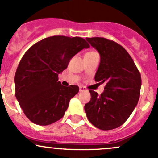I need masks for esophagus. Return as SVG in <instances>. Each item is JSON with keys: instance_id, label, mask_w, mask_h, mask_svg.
Wrapping results in <instances>:
<instances>
[{"instance_id": "obj_1", "label": "esophagus", "mask_w": 158, "mask_h": 158, "mask_svg": "<svg viewBox=\"0 0 158 158\" xmlns=\"http://www.w3.org/2000/svg\"><path fill=\"white\" fill-rule=\"evenodd\" d=\"M86 89L84 87H79V91L80 92H83V91H85Z\"/></svg>"}]
</instances>
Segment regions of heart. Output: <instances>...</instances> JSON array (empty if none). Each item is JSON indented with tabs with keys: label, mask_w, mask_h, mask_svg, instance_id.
Masks as SVG:
<instances>
[{
	"label": "heart",
	"mask_w": 158,
	"mask_h": 158,
	"mask_svg": "<svg viewBox=\"0 0 158 158\" xmlns=\"http://www.w3.org/2000/svg\"><path fill=\"white\" fill-rule=\"evenodd\" d=\"M90 53H94V52H87V54H90Z\"/></svg>",
	"instance_id": "1"
}]
</instances>
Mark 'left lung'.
<instances>
[{
  "label": "left lung",
  "instance_id": "obj_1",
  "mask_svg": "<svg viewBox=\"0 0 158 158\" xmlns=\"http://www.w3.org/2000/svg\"><path fill=\"white\" fill-rule=\"evenodd\" d=\"M100 56L95 81L106 83L98 96L89 90L91 99L85 104L89 121L101 130L119 127L137 106L141 90V74L132 58L122 45L100 37L86 39Z\"/></svg>",
  "mask_w": 158,
  "mask_h": 158
}]
</instances>
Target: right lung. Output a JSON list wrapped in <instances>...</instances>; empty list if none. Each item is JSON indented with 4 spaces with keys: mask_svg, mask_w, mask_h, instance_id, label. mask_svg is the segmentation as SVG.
<instances>
[{
    "mask_svg": "<svg viewBox=\"0 0 158 158\" xmlns=\"http://www.w3.org/2000/svg\"><path fill=\"white\" fill-rule=\"evenodd\" d=\"M89 47L81 37L55 35L34 44L24 54L14 76L15 96L31 122L48 126L62 118L79 87H64L58 76L74 55Z\"/></svg>",
    "mask_w": 158,
    "mask_h": 158,
    "instance_id": "right-lung-1",
    "label": "right lung"
}]
</instances>
